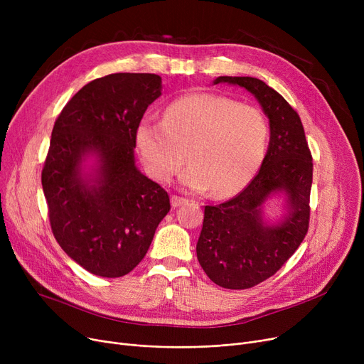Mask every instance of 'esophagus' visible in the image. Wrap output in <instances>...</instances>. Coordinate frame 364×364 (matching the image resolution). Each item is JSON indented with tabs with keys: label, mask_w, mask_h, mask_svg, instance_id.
<instances>
[{
	"label": "esophagus",
	"mask_w": 364,
	"mask_h": 364,
	"mask_svg": "<svg viewBox=\"0 0 364 364\" xmlns=\"http://www.w3.org/2000/svg\"><path fill=\"white\" fill-rule=\"evenodd\" d=\"M187 202V199L186 198H181V196H177V195H174L171 198V205H172V208H178V206H181L183 203H186Z\"/></svg>",
	"instance_id": "34e87169"
}]
</instances>
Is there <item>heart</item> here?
Here are the masks:
<instances>
[{"label":"heart","instance_id":"1","mask_svg":"<svg viewBox=\"0 0 364 364\" xmlns=\"http://www.w3.org/2000/svg\"><path fill=\"white\" fill-rule=\"evenodd\" d=\"M264 112L215 92H190L172 100L162 121L143 118L136 144L151 178L166 183L186 162L181 181L196 192L213 188L230 198L258 172L269 147Z\"/></svg>","mask_w":364,"mask_h":364}]
</instances>
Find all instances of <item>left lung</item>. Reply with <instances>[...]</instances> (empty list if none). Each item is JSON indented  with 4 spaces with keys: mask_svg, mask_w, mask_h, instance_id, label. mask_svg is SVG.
<instances>
[{
    "mask_svg": "<svg viewBox=\"0 0 364 364\" xmlns=\"http://www.w3.org/2000/svg\"><path fill=\"white\" fill-rule=\"evenodd\" d=\"M255 95L270 119V144L258 174L239 195L215 206H205L196 245L206 276L225 289H250L272 277L304 240L310 225L313 156L299 114L264 81L251 76H218ZM284 191L290 214L277 226L262 220V205L273 193Z\"/></svg>",
    "mask_w": 364,
    "mask_h": 364,
    "instance_id": "obj_1",
    "label": "left lung"
}]
</instances>
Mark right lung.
I'll use <instances>...</instances> for the list:
<instances>
[{
	"mask_svg": "<svg viewBox=\"0 0 364 364\" xmlns=\"http://www.w3.org/2000/svg\"><path fill=\"white\" fill-rule=\"evenodd\" d=\"M155 73H112L84 85L57 117L41 183L62 250L102 277L128 274L144 258L169 196L134 164L136 128L161 95ZM100 158L91 185L80 162Z\"/></svg>",
	"mask_w": 364,
	"mask_h": 364,
	"instance_id": "right-lung-1",
	"label": "right lung"
}]
</instances>
